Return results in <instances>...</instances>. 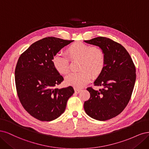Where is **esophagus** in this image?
I'll return each mask as SVG.
<instances>
[{"label": "esophagus", "mask_w": 149, "mask_h": 149, "mask_svg": "<svg viewBox=\"0 0 149 149\" xmlns=\"http://www.w3.org/2000/svg\"><path fill=\"white\" fill-rule=\"evenodd\" d=\"M74 90H75V92L76 93H79L80 91H81V89H79V88H74Z\"/></svg>", "instance_id": "34e87169"}]
</instances>
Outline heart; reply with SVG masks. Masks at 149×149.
<instances>
[{"mask_svg":"<svg viewBox=\"0 0 149 149\" xmlns=\"http://www.w3.org/2000/svg\"><path fill=\"white\" fill-rule=\"evenodd\" d=\"M65 53L70 60L79 59V69L77 72L70 73L65 78L67 85L80 88L87 84L92 76H98L105 64V55L99 47L91 46L81 42H76L69 46ZM55 69L61 74H66L69 70V61L62 54H56L52 59Z\"/></svg>","mask_w":149,"mask_h":149,"instance_id":"b5f03b06","label":"heart"}]
</instances>
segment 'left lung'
<instances>
[{
    "mask_svg": "<svg viewBox=\"0 0 149 149\" xmlns=\"http://www.w3.org/2000/svg\"><path fill=\"white\" fill-rule=\"evenodd\" d=\"M84 42L98 46L105 55L104 68L93 83L103 88H87L90 97L85 102L84 109L90 117L106 121L126 107L135 84L136 68L126 49L109 38L97 37Z\"/></svg>",
    "mask_w": 149,
    "mask_h": 149,
    "instance_id": "1",
    "label": "left lung"
}]
</instances>
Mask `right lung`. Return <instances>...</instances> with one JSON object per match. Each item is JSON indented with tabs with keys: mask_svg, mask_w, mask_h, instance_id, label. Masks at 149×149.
<instances>
[{
	"mask_svg": "<svg viewBox=\"0 0 149 149\" xmlns=\"http://www.w3.org/2000/svg\"><path fill=\"white\" fill-rule=\"evenodd\" d=\"M72 41L45 38L32 44L18 60L15 75L18 98L26 111L40 121H51L59 117L74 93L71 86L54 88L64 79L52 64L54 56Z\"/></svg>",
	"mask_w": 149,
	"mask_h": 149,
	"instance_id": "obj_1",
	"label": "right lung"
}]
</instances>
